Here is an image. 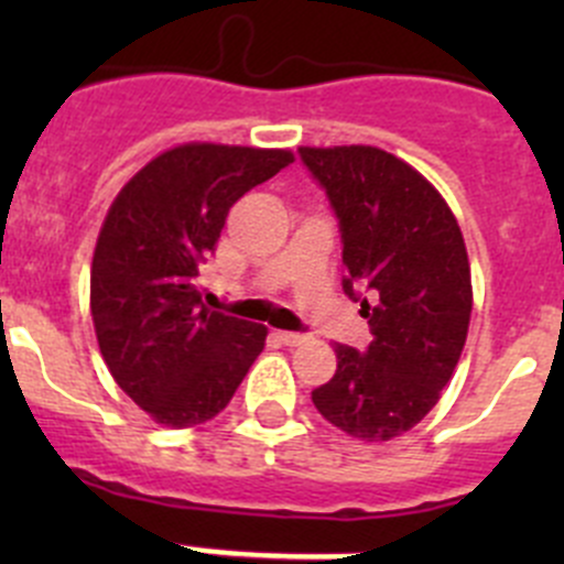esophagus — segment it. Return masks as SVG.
I'll use <instances>...</instances> for the list:
<instances>
[{"mask_svg":"<svg viewBox=\"0 0 564 564\" xmlns=\"http://www.w3.org/2000/svg\"><path fill=\"white\" fill-rule=\"evenodd\" d=\"M305 338H308V335H303V333H289V329H283V333H278V340H281V344H286V346H300Z\"/></svg>","mask_w":564,"mask_h":564,"instance_id":"obj_1","label":"esophagus"}]
</instances>
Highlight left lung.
<instances>
[{"label": "left lung", "mask_w": 564, "mask_h": 564, "mask_svg": "<svg viewBox=\"0 0 564 564\" xmlns=\"http://www.w3.org/2000/svg\"><path fill=\"white\" fill-rule=\"evenodd\" d=\"M344 246V292L373 340L335 346L338 371L311 392L335 429L388 442L440 401L466 344L471 281L456 215L423 174L377 147H300Z\"/></svg>", "instance_id": "obj_1"}]
</instances>
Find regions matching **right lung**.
<instances>
[{"mask_svg": "<svg viewBox=\"0 0 564 564\" xmlns=\"http://www.w3.org/2000/svg\"><path fill=\"white\" fill-rule=\"evenodd\" d=\"M292 161L289 150L182 144L113 198L95 246L89 305L113 382L155 423L213 420L264 349V324L204 308L196 275L231 204Z\"/></svg>", "mask_w": 564, "mask_h": 564, "instance_id": "obj_1", "label": "right lung"}]
</instances>
